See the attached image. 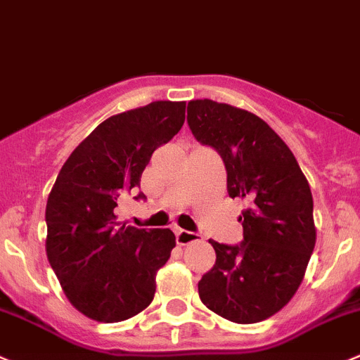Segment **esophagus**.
<instances>
[{
	"label": "esophagus",
	"instance_id": "34e87169",
	"mask_svg": "<svg viewBox=\"0 0 360 360\" xmlns=\"http://www.w3.org/2000/svg\"><path fill=\"white\" fill-rule=\"evenodd\" d=\"M198 237H200L198 233L190 232V230H184V229H177V232H176V240H177V244H181V246L193 243V240H197Z\"/></svg>",
	"mask_w": 360,
	"mask_h": 360
}]
</instances>
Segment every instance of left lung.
Instances as JSON below:
<instances>
[{"instance_id": "obj_1", "label": "left lung", "mask_w": 360, "mask_h": 360, "mask_svg": "<svg viewBox=\"0 0 360 360\" xmlns=\"http://www.w3.org/2000/svg\"><path fill=\"white\" fill-rule=\"evenodd\" d=\"M186 120L193 137L221 156L230 197L250 204L239 244L209 240L216 264L198 295L230 322H262L288 304L304 278L316 240L311 190L288 146L255 114L193 100Z\"/></svg>"}]
</instances>
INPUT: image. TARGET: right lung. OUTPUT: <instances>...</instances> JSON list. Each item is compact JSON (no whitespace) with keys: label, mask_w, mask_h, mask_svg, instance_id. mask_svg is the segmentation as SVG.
Returning <instances> with one entry per match:
<instances>
[{"label":"right lung","mask_w":360,"mask_h":360,"mask_svg":"<svg viewBox=\"0 0 360 360\" xmlns=\"http://www.w3.org/2000/svg\"><path fill=\"white\" fill-rule=\"evenodd\" d=\"M184 102H153L100 123L70 155L47 200V258L68 301L96 322H123L151 304L156 271L176 246L170 229L117 221L158 146L184 123Z\"/></svg>","instance_id":"1"}]
</instances>
